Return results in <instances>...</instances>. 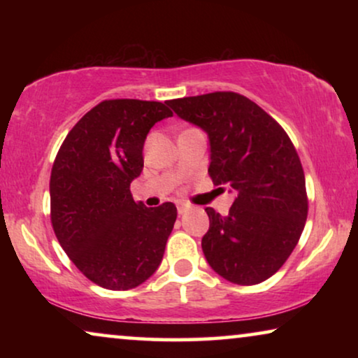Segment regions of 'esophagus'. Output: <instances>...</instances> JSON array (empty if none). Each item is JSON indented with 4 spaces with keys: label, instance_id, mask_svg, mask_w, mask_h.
<instances>
[{
    "label": "esophagus",
    "instance_id": "esophagus-1",
    "mask_svg": "<svg viewBox=\"0 0 358 358\" xmlns=\"http://www.w3.org/2000/svg\"><path fill=\"white\" fill-rule=\"evenodd\" d=\"M189 208H190V207H189L187 203H184V202H179V203H178V213H179V215H184L185 212H187Z\"/></svg>",
    "mask_w": 358,
    "mask_h": 358
}]
</instances>
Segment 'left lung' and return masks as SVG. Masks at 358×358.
Listing matches in <instances>:
<instances>
[{
  "label": "left lung",
  "mask_w": 358,
  "mask_h": 358,
  "mask_svg": "<svg viewBox=\"0 0 358 358\" xmlns=\"http://www.w3.org/2000/svg\"><path fill=\"white\" fill-rule=\"evenodd\" d=\"M166 104L207 134L210 178L236 195L227 217L205 208V259L231 283L267 280L285 264L306 222L305 173L295 146L266 110L236 92Z\"/></svg>",
  "instance_id": "left-lung-1"
}]
</instances>
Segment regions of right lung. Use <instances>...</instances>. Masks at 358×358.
<instances>
[{"label":"right lung","instance_id":"right-lung-1","mask_svg":"<svg viewBox=\"0 0 358 358\" xmlns=\"http://www.w3.org/2000/svg\"><path fill=\"white\" fill-rule=\"evenodd\" d=\"M168 117L166 102L102 101L73 127L53 163V231L73 264L107 290L138 287L163 261L178 208L136 203L130 184L143 171L146 135Z\"/></svg>","mask_w":358,"mask_h":358}]
</instances>
